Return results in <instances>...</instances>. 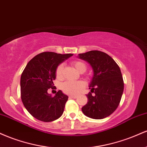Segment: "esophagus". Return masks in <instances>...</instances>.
I'll list each match as a JSON object with an SVG mask.
<instances>
[{"label": "esophagus", "instance_id": "esophagus-1", "mask_svg": "<svg viewBox=\"0 0 147 147\" xmlns=\"http://www.w3.org/2000/svg\"><path fill=\"white\" fill-rule=\"evenodd\" d=\"M69 97H70V98H72V99H76L77 97V96H76V95H70V96H69Z\"/></svg>", "mask_w": 147, "mask_h": 147}]
</instances>
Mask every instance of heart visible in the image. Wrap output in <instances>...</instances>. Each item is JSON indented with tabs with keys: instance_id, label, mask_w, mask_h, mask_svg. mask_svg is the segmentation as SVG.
Here are the masks:
<instances>
[{
	"instance_id": "1",
	"label": "heart",
	"mask_w": 147,
	"mask_h": 147,
	"mask_svg": "<svg viewBox=\"0 0 147 147\" xmlns=\"http://www.w3.org/2000/svg\"><path fill=\"white\" fill-rule=\"evenodd\" d=\"M72 65L77 70V72L83 73L86 70V64L79 61H74L72 62ZM63 65L60 64L56 70V76L58 79H61L63 77ZM84 84L82 82H71L67 81L61 85V89L65 93L69 95H76L83 88Z\"/></svg>"
}]
</instances>
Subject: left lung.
I'll use <instances>...</instances> for the list:
<instances>
[{
	"mask_svg": "<svg viewBox=\"0 0 147 147\" xmlns=\"http://www.w3.org/2000/svg\"><path fill=\"white\" fill-rule=\"evenodd\" d=\"M78 57L90 65L93 77L86 97L88 102L82 107L87 117L101 119L117 109L124 91V81L120 68L109 55L98 50L79 54Z\"/></svg>",
	"mask_w": 147,
	"mask_h": 147,
	"instance_id": "1",
	"label": "left lung"
}]
</instances>
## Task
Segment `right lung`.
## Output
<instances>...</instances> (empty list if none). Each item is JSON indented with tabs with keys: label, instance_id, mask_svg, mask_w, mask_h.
<instances>
[{
	"label": "right lung",
	"instance_id": "right-lung-1",
	"mask_svg": "<svg viewBox=\"0 0 147 147\" xmlns=\"http://www.w3.org/2000/svg\"><path fill=\"white\" fill-rule=\"evenodd\" d=\"M72 55L42 52L32 59L22 72L21 100L27 111L38 120L52 122L63 114L68 97L61 90L52 97L48 90L53 87L58 65Z\"/></svg>",
	"mask_w": 147,
	"mask_h": 147
}]
</instances>
